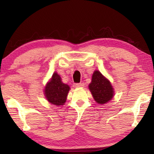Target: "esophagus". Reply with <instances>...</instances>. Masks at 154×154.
Masks as SVG:
<instances>
[{
  "label": "esophagus",
  "mask_w": 154,
  "mask_h": 154,
  "mask_svg": "<svg viewBox=\"0 0 154 154\" xmlns=\"http://www.w3.org/2000/svg\"><path fill=\"white\" fill-rule=\"evenodd\" d=\"M85 86V84L84 83L81 82V83H77V84H75V87L76 88H83Z\"/></svg>",
  "instance_id": "34e87169"
}]
</instances>
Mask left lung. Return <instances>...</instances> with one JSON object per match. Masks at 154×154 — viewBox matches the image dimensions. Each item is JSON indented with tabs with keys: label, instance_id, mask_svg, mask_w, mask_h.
<instances>
[{
	"label": "left lung",
	"instance_id": "8db88e82",
	"mask_svg": "<svg viewBox=\"0 0 154 154\" xmlns=\"http://www.w3.org/2000/svg\"><path fill=\"white\" fill-rule=\"evenodd\" d=\"M89 89L94 100L99 104L107 103L114 96V91L111 82L98 70L93 72Z\"/></svg>",
	"mask_w": 154,
	"mask_h": 154
}]
</instances>
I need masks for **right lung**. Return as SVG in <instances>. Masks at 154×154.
<instances>
[{"label":"right lung","instance_id":"1","mask_svg":"<svg viewBox=\"0 0 154 154\" xmlns=\"http://www.w3.org/2000/svg\"><path fill=\"white\" fill-rule=\"evenodd\" d=\"M70 88L61 81V77L54 72L52 77L46 84L44 93L48 101L55 106H63L66 102Z\"/></svg>","mask_w":154,"mask_h":154}]
</instances>
